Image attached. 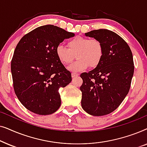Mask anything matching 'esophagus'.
<instances>
[{
  "instance_id": "obj_1",
  "label": "esophagus",
  "mask_w": 147,
  "mask_h": 147,
  "mask_svg": "<svg viewBox=\"0 0 147 147\" xmlns=\"http://www.w3.org/2000/svg\"><path fill=\"white\" fill-rule=\"evenodd\" d=\"M79 76V74L75 73V72H73V73L71 74L72 78H76V77H77V76Z\"/></svg>"
}]
</instances>
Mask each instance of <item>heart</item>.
Here are the masks:
<instances>
[{
	"label": "heart",
	"instance_id": "1",
	"mask_svg": "<svg viewBox=\"0 0 147 147\" xmlns=\"http://www.w3.org/2000/svg\"><path fill=\"white\" fill-rule=\"evenodd\" d=\"M67 47L59 45L56 47L55 53L59 61L65 65L71 63L76 55L78 59L68 67L70 71H82L88 65L97 67L103 57V45L96 39L78 36L67 42Z\"/></svg>",
	"mask_w": 147,
	"mask_h": 147
}]
</instances>
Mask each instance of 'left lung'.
<instances>
[{
  "mask_svg": "<svg viewBox=\"0 0 147 147\" xmlns=\"http://www.w3.org/2000/svg\"><path fill=\"white\" fill-rule=\"evenodd\" d=\"M102 43L103 57L93 70L82 73V107L90 115L100 116L114 111L129 92L134 74L133 56L126 42L108 29L85 33Z\"/></svg>",
  "mask_w": 147,
  "mask_h": 147,
  "instance_id": "obj_1",
  "label": "left lung"
}]
</instances>
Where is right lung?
I'll use <instances>...</instances> for the list:
<instances>
[{
    "label": "right lung",
    "instance_id": "1",
    "mask_svg": "<svg viewBox=\"0 0 147 147\" xmlns=\"http://www.w3.org/2000/svg\"><path fill=\"white\" fill-rule=\"evenodd\" d=\"M75 34L57 26L37 27L18 43L11 61L16 96L30 111L48 115L61 106L60 88L71 81V73L59 61L55 49Z\"/></svg>",
    "mask_w": 147,
    "mask_h": 147
}]
</instances>
